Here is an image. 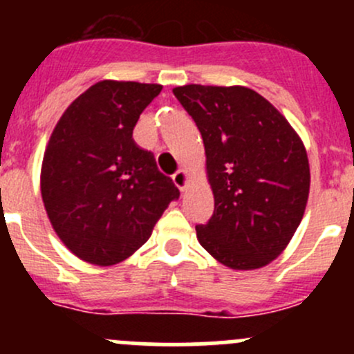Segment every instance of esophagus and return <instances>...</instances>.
<instances>
[{"label":"esophagus","instance_id":"obj_1","mask_svg":"<svg viewBox=\"0 0 354 354\" xmlns=\"http://www.w3.org/2000/svg\"><path fill=\"white\" fill-rule=\"evenodd\" d=\"M173 181L174 185H176L178 188H180L181 192L187 190L188 187V181H190V178H188V171L187 169H180L178 173L173 174Z\"/></svg>","mask_w":354,"mask_h":354}]
</instances>
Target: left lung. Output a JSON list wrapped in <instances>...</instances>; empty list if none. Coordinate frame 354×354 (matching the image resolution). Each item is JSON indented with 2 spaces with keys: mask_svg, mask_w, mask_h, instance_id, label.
Instances as JSON below:
<instances>
[{
  "mask_svg": "<svg viewBox=\"0 0 354 354\" xmlns=\"http://www.w3.org/2000/svg\"><path fill=\"white\" fill-rule=\"evenodd\" d=\"M173 94L202 133L214 194L212 217L195 227L200 245L230 269L266 267L291 241L308 202L301 138L248 87L190 84Z\"/></svg>",
  "mask_w": 354,
  "mask_h": 354,
  "instance_id": "8db88e82",
  "label": "left lung"
}]
</instances>
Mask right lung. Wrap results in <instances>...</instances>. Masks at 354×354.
<instances>
[{
    "instance_id": "obj_1",
    "label": "right lung",
    "mask_w": 354,
    "mask_h": 354,
    "mask_svg": "<svg viewBox=\"0 0 354 354\" xmlns=\"http://www.w3.org/2000/svg\"><path fill=\"white\" fill-rule=\"evenodd\" d=\"M159 84L101 80L56 123L41 167L46 212L63 245L80 260L108 267L151 238L180 190L154 154L131 138Z\"/></svg>"
}]
</instances>
